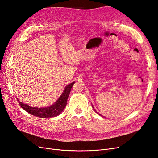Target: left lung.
Here are the masks:
<instances>
[{
    "label": "left lung",
    "mask_w": 158,
    "mask_h": 158,
    "mask_svg": "<svg viewBox=\"0 0 158 158\" xmlns=\"http://www.w3.org/2000/svg\"><path fill=\"white\" fill-rule=\"evenodd\" d=\"M92 108H93V109H94V110H95V109H94V106H92ZM95 112H96V111H95ZM97 113H98V112H97ZM99 115H100V114H99Z\"/></svg>",
    "instance_id": "obj_1"
}]
</instances>
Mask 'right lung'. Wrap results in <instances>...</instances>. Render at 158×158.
<instances>
[{"mask_svg":"<svg viewBox=\"0 0 158 158\" xmlns=\"http://www.w3.org/2000/svg\"><path fill=\"white\" fill-rule=\"evenodd\" d=\"M74 83L75 82H73L71 84L66 86L64 88L63 93L60 95V97L58 99V100L56 102V103H54L49 107L35 108L23 103V102H20L19 100L17 99V100L20 107L23 108L27 112L30 113L34 116L41 118L56 117V116L59 115L63 111V110L66 107L68 98L69 96L71 89Z\"/></svg>","mask_w":158,"mask_h":158,"instance_id":"1","label":"right lung"}]
</instances>
